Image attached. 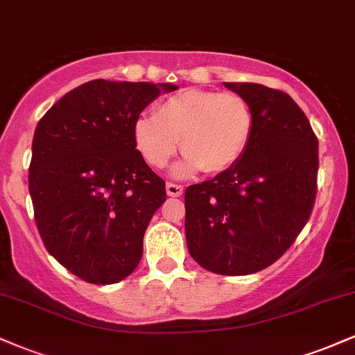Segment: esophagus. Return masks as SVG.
Returning a JSON list of instances; mask_svg holds the SVG:
<instances>
[{
    "instance_id": "esophagus-1",
    "label": "esophagus",
    "mask_w": 355,
    "mask_h": 355,
    "mask_svg": "<svg viewBox=\"0 0 355 355\" xmlns=\"http://www.w3.org/2000/svg\"><path fill=\"white\" fill-rule=\"evenodd\" d=\"M166 193H168L170 197H180L183 193V187L178 185V183L168 182L166 183Z\"/></svg>"
}]
</instances>
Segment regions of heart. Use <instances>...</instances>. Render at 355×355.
<instances>
[{
  "label": "heart",
  "mask_w": 355,
  "mask_h": 355,
  "mask_svg": "<svg viewBox=\"0 0 355 355\" xmlns=\"http://www.w3.org/2000/svg\"><path fill=\"white\" fill-rule=\"evenodd\" d=\"M254 113L242 96L210 89H182L158 101L153 116L133 123V141L153 168H165L185 153L175 175L185 177L203 170L220 173L234 166L250 145Z\"/></svg>",
  "instance_id": "b5f03b06"
}]
</instances>
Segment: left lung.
Masks as SVG:
<instances>
[{
  "label": "left lung",
  "mask_w": 355,
  "mask_h": 355,
  "mask_svg": "<svg viewBox=\"0 0 355 355\" xmlns=\"http://www.w3.org/2000/svg\"><path fill=\"white\" fill-rule=\"evenodd\" d=\"M254 113L243 157L185 191L190 255L220 275H248L279 260L315 202L319 141L287 93L259 83H225Z\"/></svg>",
  "instance_id": "obj_1"
}]
</instances>
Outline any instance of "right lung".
<instances>
[{
	"label": "right lung",
	"instance_id": "right-lung-1",
	"mask_svg": "<svg viewBox=\"0 0 355 355\" xmlns=\"http://www.w3.org/2000/svg\"><path fill=\"white\" fill-rule=\"evenodd\" d=\"M177 85L93 80L68 92L38 121L30 195L46 250L89 284L135 270L144 235L165 202V182L133 141V123Z\"/></svg>",
	"mask_w": 355,
	"mask_h": 355
}]
</instances>
